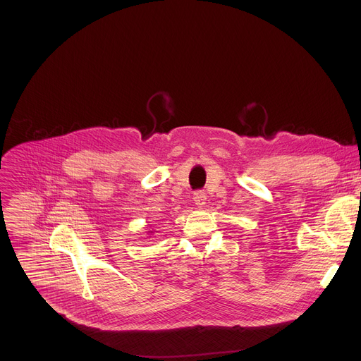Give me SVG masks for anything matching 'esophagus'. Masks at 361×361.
Listing matches in <instances>:
<instances>
[{"mask_svg":"<svg viewBox=\"0 0 361 361\" xmlns=\"http://www.w3.org/2000/svg\"><path fill=\"white\" fill-rule=\"evenodd\" d=\"M205 198H207L205 192H202V191H195L194 192V202H195L197 207H202V205L205 204Z\"/></svg>","mask_w":361,"mask_h":361,"instance_id":"obj_1","label":"esophagus"}]
</instances>
